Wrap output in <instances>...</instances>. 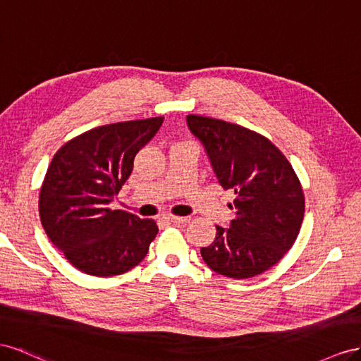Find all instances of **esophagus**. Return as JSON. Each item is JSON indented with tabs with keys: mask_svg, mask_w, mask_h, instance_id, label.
<instances>
[{
	"mask_svg": "<svg viewBox=\"0 0 361 361\" xmlns=\"http://www.w3.org/2000/svg\"><path fill=\"white\" fill-rule=\"evenodd\" d=\"M161 218L163 221L175 222V224H186L190 221V218H188V216H175V214H163Z\"/></svg>",
	"mask_w": 361,
	"mask_h": 361,
	"instance_id": "obj_1",
	"label": "esophagus"
}]
</instances>
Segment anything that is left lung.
<instances>
[{"mask_svg": "<svg viewBox=\"0 0 361 361\" xmlns=\"http://www.w3.org/2000/svg\"><path fill=\"white\" fill-rule=\"evenodd\" d=\"M205 147L224 190L234 192L230 228L216 225L201 255L212 271L243 280L271 269L300 234L305 200L290 161L274 143L250 128L209 116L188 115Z\"/></svg>", "mask_w": 361, "mask_h": 361, "instance_id": "1", "label": "left lung"}]
</instances>
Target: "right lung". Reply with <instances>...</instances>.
<instances>
[{
    "instance_id": "obj_1",
    "label": "right lung",
    "mask_w": 361,
    "mask_h": 361,
    "mask_svg": "<svg viewBox=\"0 0 361 361\" xmlns=\"http://www.w3.org/2000/svg\"><path fill=\"white\" fill-rule=\"evenodd\" d=\"M161 122L157 116L107 123L72 137L54 154L39 190V216L49 240L78 271L113 276L145 259L159 233L156 221L111 210L109 202Z\"/></svg>"
}]
</instances>
